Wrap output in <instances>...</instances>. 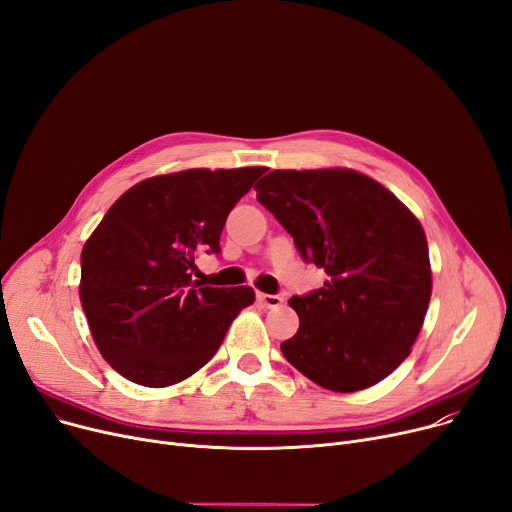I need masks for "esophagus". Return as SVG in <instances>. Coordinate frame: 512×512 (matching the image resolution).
I'll use <instances>...</instances> for the list:
<instances>
[{"label":"esophagus","instance_id":"1","mask_svg":"<svg viewBox=\"0 0 512 512\" xmlns=\"http://www.w3.org/2000/svg\"><path fill=\"white\" fill-rule=\"evenodd\" d=\"M257 301L261 307H267V309H276L284 303L280 294H267V292H257Z\"/></svg>","mask_w":512,"mask_h":512}]
</instances>
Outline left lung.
Instances as JSON below:
<instances>
[{"mask_svg": "<svg viewBox=\"0 0 512 512\" xmlns=\"http://www.w3.org/2000/svg\"><path fill=\"white\" fill-rule=\"evenodd\" d=\"M255 191L301 257L328 274L324 286L288 301L301 324L280 344L286 361L334 392L388 378L409 357L432 297L419 220L355 170H274Z\"/></svg>", "mask_w": 512, "mask_h": 512, "instance_id": "1", "label": "left lung"}]
</instances>
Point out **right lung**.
I'll use <instances>...</instances> for the list:
<instances>
[{"label": "right lung", "instance_id": "right-lung-1", "mask_svg": "<svg viewBox=\"0 0 512 512\" xmlns=\"http://www.w3.org/2000/svg\"><path fill=\"white\" fill-rule=\"evenodd\" d=\"M265 168L184 170L126 191L80 255V303L103 359L126 380L164 388L215 353L249 286L193 280L199 253H220L228 213Z\"/></svg>", "mask_w": 512, "mask_h": 512}]
</instances>
